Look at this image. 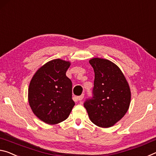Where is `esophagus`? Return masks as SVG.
Segmentation results:
<instances>
[{"label": "esophagus", "instance_id": "obj_1", "mask_svg": "<svg viewBox=\"0 0 156 156\" xmlns=\"http://www.w3.org/2000/svg\"><path fill=\"white\" fill-rule=\"evenodd\" d=\"M83 97H84V95H81V96H79V97H77V99H78V101H81L82 100V99H83Z\"/></svg>", "mask_w": 156, "mask_h": 156}]
</instances>
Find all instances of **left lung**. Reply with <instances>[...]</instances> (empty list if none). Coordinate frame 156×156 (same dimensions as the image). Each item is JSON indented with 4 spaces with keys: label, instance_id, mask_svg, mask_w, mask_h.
Returning a JSON list of instances; mask_svg holds the SVG:
<instances>
[{
    "label": "left lung",
    "instance_id": "obj_1",
    "mask_svg": "<svg viewBox=\"0 0 156 156\" xmlns=\"http://www.w3.org/2000/svg\"><path fill=\"white\" fill-rule=\"evenodd\" d=\"M89 63L95 72L93 97L84 102L89 118L97 126L108 128L124 116L131 103L129 83L112 61L93 58Z\"/></svg>",
    "mask_w": 156,
    "mask_h": 156
}]
</instances>
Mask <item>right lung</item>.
<instances>
[{
  "label": "right lung",
  "mask_w": 156,
  "mask_h": 156,
  "mask_svg": "<svg viewBox=\"0 0 156 156\" xmlns=\"http://www.w3.org/2000/svg\"><path fill=\"white\" fill-rule=\"evenodd\" d=\"M70 63L60 58L48 61L33 76L28 89V101L33 113L48 124L68 118L75 106L72 81L66 76Z\"/></svg>",
  "instance_id": "1"
}]
</instances>
